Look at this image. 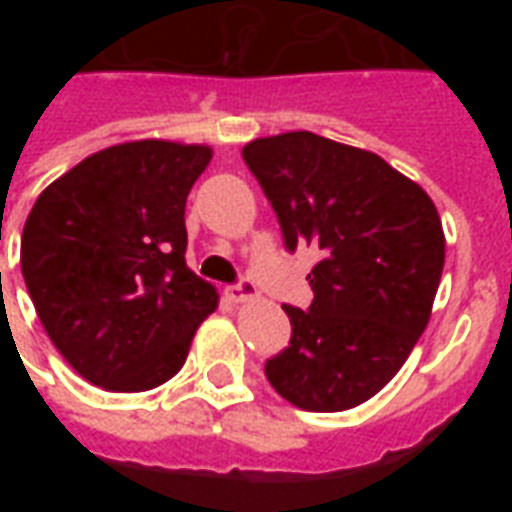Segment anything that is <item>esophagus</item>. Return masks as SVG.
<instances>
[{
  "instance_id": "obj_1",
  "label": "esophagus",
  "mask_w": 512,
  "mask_h": 512,
  "mask_svg": "<svg viewBox=\"0 0 512 512\" xmlns=\"http://www.w3.org/2000/svg\"><path fill=\"white\" fill-rule=\"evenodd\" d=\"M224 293H227V299L235 301V304H241V301H252L257 296V288L255 282L249 277H244L241 282H235V285H227L224 288Z\"/></svg>"
}]
</instances>
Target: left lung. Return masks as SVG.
<instances>
[{"label":"left lung","instance_id":"left-lung-1","mask_svg":"<svg viewBox=\"0 0 512 512\" xmlns=\"http://www.w3.org/2000/svg\"><path fill=\"white\" fill-rule=\"evenodd\" d=\"M290 252L321 249L310 310L285 307L290 345L268 384L304 411H345L381 392L425 332L444 268V230L425 189L384 158L312 131L244 147Z\"/></svg>","mask_w":512,"mask_h":512}]
</instances>
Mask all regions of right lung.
I'll return each mask as SVG.
<instances>
[{"instance_id":"right-lung-1","label":"right lung","mask_w":512,"mask_h":512,"mask_svg":"<svg viewBox=\"0 0 512 512\" xmlns=\"http://www.w3.org/2000/svg\"><path fill=\"white\" fill-rule=\"evenodd\" d=\"M208 145L139 139L106 147L40 191L21 274L65 362L109 392L178 373L219 293L186 266V197Z\"/></svg>"}]
</instances>
